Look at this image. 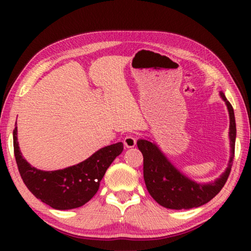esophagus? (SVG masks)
<instances>
[{"label": "esophagus", "instance_id": "esophagus-1", "mask_svg": "<svg viewBox=\"0 0 251 251\" xmlns=\"http://www.w3.org/2000/svg\"><path fill=\"white\" fill-rule=\"evenodd\" d=\"M124 145L127 147V148H133L135 145H136V138L134 137V136L131 135H128L126 136V137L124 138Z\"/></svg>", "mask_w": 251, "mask_h": 251}]
</instances>
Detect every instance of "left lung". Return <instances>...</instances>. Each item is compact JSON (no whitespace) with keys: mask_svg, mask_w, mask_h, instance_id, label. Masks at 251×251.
Listing matches in <instances>:
<instances>
[{"mask_svg":"<svg viewBox=\"0 0 251 251\" xmlns=\"http://www.w3.org/2000/svg\"><path fill=\"white\" fill-rule=\"evenodd\" d=\"M220 97L226 103L229 113V141L230 158L228 167L215 181L201 184L176 168L155 143L138 139L137 146L144 157V180L148 193L160 206L169 209H190L205 205L217 195L226 184L235 156L236 121L231 104L223 92Z\"/></svg>","mask_w":251,"mask_h":251,"instance_id":"1","label":"left lung"}]
</instances>
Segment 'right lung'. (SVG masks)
Here are the masks:
<instances>
[{"label": "right lung", "instance_id": "add662e5", "mask_svg": "<svg viewBox=\"0 0 251 251\" xmlns=\"http://www.w3.org/2000/svg\"><path fill=\"white\" fill-rule=\"evenodd\" d=\"M14 155L21 177L29 192L54 209L69 210L90 201L100 188V182L113 160L124 150L116 143L95 151L74 166L45 172L31 166L22 156L18 142V127L13 130Z\"/></svg>", "mask_w": 251, "mask_h": 251}]
</instances>
